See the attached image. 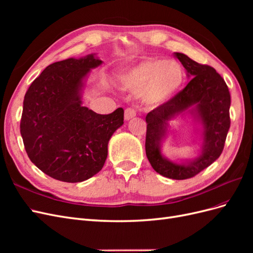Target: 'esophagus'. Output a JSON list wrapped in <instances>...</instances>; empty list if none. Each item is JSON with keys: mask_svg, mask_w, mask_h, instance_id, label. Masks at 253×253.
Wrapping results in <instances>:
<instances>
[{"mask_svg": "<svg viewBox=\"0 0 253 253\" xmlns=\"http://www.w3.org/2000/svg\"><path fill=\"white\" fill-rule=\"evenodd\" d=\"M135 116H136V111H135L134 109H132V108L126 109V111H125V119H126V120L132 119V118H134Z\"/></svg>", "mask_w": 253, "mask_h": 253, "instance_id": "obj_1", "label": "esophagus"}]
</instances>
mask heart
<instances>
[{"instance_id":"obj_1","label":"heart","mask_w":253,"mask_h":253,"mask_svg":"<svg viewBox=\"0 0 253 253\" xmlns=\"http://www.w3.org/2000/svg\"><path fill=\"white\" fill-rule=\"evenodd\" d=\"M122 85L140 90L141 99L151 106L163 104L180 88L183 70L174 60L151 58L129 68L120 77Z\"/></svg>"}]
</instances>
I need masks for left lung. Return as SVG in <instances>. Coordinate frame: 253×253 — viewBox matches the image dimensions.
I'll return each mask as SVG.
<instances>
[{
  "label": "left lung",
  "instance_id": "1",
  "mask_svg": "<svg viewBox=\"0 0 253 253\" xmlns=\"http://www.w3.org/2000/svg\"><path fill=\"white\" fill-rule=\"evenodd\" d=\"M189 78L187 86L169 101L151 111L147 117L145 154L157 173L171 179H188L202 172L220 156L230 127L231 98L225 80L213 67L200 64L188 56L175 52ZM192 107L193 110L189 109ZM189 109L203 126L201 155L186 164H175L165 159L160 144L167 130V121Z\"/></svg>",
  "mask_w": 253,
  "mask_h": 253
}]
</instances>
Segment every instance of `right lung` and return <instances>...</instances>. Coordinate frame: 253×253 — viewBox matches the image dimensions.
<instances>
[{
  "instance_id": "right-lung-1",
  "label": "right lung",
  "mask_w": 253,
  "mask_h": 253,
  "mask_svg": "<svg viewBox=\"0 0 253 253\" xmlns=\"http://www.w3.org/2000/svg\"><path fill=\"white\" fill-rule=\"evenodd\" d=\"M102 63L94 55L48 65L27 89L20 131L27 155L50 177L80 182L100 171L124 109L101 115L82 105L83 80Z\"/></svg>"
}]
</instances>
